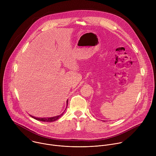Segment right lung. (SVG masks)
Returning <instances> with one entry per match:
<instances>
[{"label":"right lung","instance_id":"obj_1","mask_svg":"<svg viewBox=\"0 0 156 156\" xmlns=\"http://www.w3.org/2000/svg\"><path fill=\"white\" fill-rule=\"evenodd\" d=\"M66 103H67V105H68V100L67 101H66ZM63 113H62V114H60V115H58V116H55V117H49V118H36V117H34L33 116H31V117L34 118V119L37 120H39V121H42V122H54V121H55L57 120H58L60 117H61V116L63 115Z\"/></svg>","mask_w":156,"mask_h":156}]
</instances>
